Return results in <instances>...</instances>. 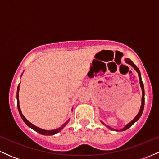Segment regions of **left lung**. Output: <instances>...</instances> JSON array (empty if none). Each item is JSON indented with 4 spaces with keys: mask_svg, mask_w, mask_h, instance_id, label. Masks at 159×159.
I'll return each mask as SVG.
<instances>
[{
    "mask_svg": "<svg viewBox=\"0 0 159 159\" xmlns=\"http://www.w3.org/2000/svg\"><path fill=\"white\" fill-rule=\"evenodd\" d=\"M125 62L126 63H128V64H129L131 66H132L133 68H134V70L136 71L137 72H138V77H139V81H140V87H141V90H142V101H141V105H140V111L139 112H138V114H137V116H135V117L133 119L132 121L130 122V123H129L127 124L126 125H125V127H123V129H121L120 130H115L116 131V132H123V131H125L126 129H129V128H130L132 125L134 124L135 122L138 121V120H139V118L140 117V116L142 115V113H143V107H144V87H143V82H142V79H141V75H140V70L138 68V67L136 66L135 64H134V63L131 61L130 59H129V58H125ZM104 125H105V123H103V122H102ZM105 126H107V128H108L109 129H111V130H114V129H113L112 128H111L110 126H108V125H105Z\"/></svg>",
    "mask_w": 159,
    "mask_h": 159,
    "instance_id": "obj_1",
    "label": "left lung"
}]
</instances>
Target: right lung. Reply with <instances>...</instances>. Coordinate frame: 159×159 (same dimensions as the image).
<instances>
[{
	"mask_svg": "<svg viewBox=\"0 0 159 159\" xmlns=\"http://www.w3.org/2000/svg\"><path fill=\"white\" fill-rule=\"evenodd\" d=\"M23 74V73H22ZM22 74H21V76H22ZM19 85L18 86V88H17V94H16V98H17V107H18V110H19V112L20 114V116H21V119L23 120V121L25 122V124L27 125L28 127H30V129H32L33 130L36 131V132L39 133V134H43V135H53V134H55L57 133L60 132L62 129L64 128L66 125H67V123H69V120H67L66 122L65 123H63V125H61V127L57 128V129H53V130H45V129H40V128L36 126V125H34V124H32L31 123H30V122L27 120L26 118L24 116V115L22 114V113H21V108H20V105H19Z\"/></svg>",
	"mask_w": 159,
	"mask_h": 159,
	"instance_id": "right-lung-1",
	"label": "right lung"
}]
</instances>
